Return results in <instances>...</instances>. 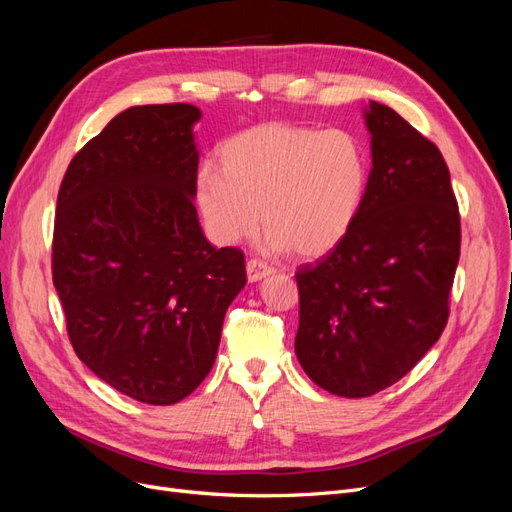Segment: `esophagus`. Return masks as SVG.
<instances>
[{"mask_svg":"<svg viewBox=\"0 0 512 512\" xmlns=\"http://www.w3.org/2000/svg\"><path fill=\"white\" fill-rule=\"evenodd\" d=\"M245 269H247V280H250V282H260V280H265V277H269L273 273V267H269L267 262H262L258 258L247 260Z\"/></svg>","mask_w":512,"mask_h":512,"instance_id":"esophagus-1","label":"esophagus"}]
</instances>
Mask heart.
I'll return each instance as SVG.
<instances>
[{"mask_svg":"<svg viewBox=\"0 0 512 512\" xmlns=\"http://www.w3.org/2000/svg\"><path fill=\"white\" fill-rule=\"evenodd\" d=\"M367 183V151L352 132L271 121L222 143L218 173L198 175L196 205L222 245L252 237L262 213L273 250L320 258L352 232Z\"/></svg>","mask_w":512,"mask_h":512,"instance_id":"obj_1","label":"heart"}]
</instances>
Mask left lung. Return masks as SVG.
Masks as SVG:
<instances>
[{
    "label": "left lung",
    "instance_id": "obj_1",
    "mask_svg": "<svg viewBox=\"0 0 512 512\" xmlns=\"http://www.w3.org/2000/svg\"><path fill=\"white\" fill-rule=\"evenodd\" d=\"M363 211L342 245L301 265L294 352L320 389L369 397L438 342L448 320L461 226L440 149L371 100Z\"/></svg>",
    "mask_w": 512,
    "mask_h": 512
}]
</instances>
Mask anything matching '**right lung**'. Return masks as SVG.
I'll list each match as a JSON object with an SVG mask.
<instances>
[{"label":"right lung","instance_id":"add662e5","mask_svg":"<svg viewBox=\"0 0 512 512\" xmlns=\"http://www.w3.org/2000/svg\"><path fill=\"white\" fill-rule=\"evenodd\" d=\"M192 104L132 106L72 158L53 232V284L76 356L151 406L188 397L218 354L245 286L237 247H215L194 207Z\"/></svg>","mask_w":512,"mask_h":512}]
</instances>
